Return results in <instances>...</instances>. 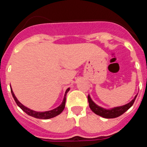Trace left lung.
Returning <instances> with one entry per match:
<instances>
[{"mask_svg":"<svg viewBox=\"0 0 147 147\" xmlns=\"http://www.w3.org/2000/svg\"><path fill=\"white\" fill-rule=\"evenodd\" d=\"M137 95H138L135 96L134 98H133L131 102L128 103V104H125V105L117 106V107H114L109 109H104V108L97 105V104L92 100L90 96L89 95L88 96V100L90 109H91V111H92V112L95 113L97 114V115L101 116V117L104 118L110 119V118H115L119 117V116L122 115L123 113H124L126 111L129 110L130 108L133 106V103H134L136 97H137Z\"/></svg>","mask_w":147,"mask_h":147,"instance_id":"1","label":"left lung"}]
</instances>
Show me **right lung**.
Wrapping results in <instances>:
<instances>
[{"label":"right lung","mask_w":147,"mask_h":147,"mask_svg":"<svg viewBox=\"0 0 147 147\" xmlns=\"http://www.w3.org/2000/svg\"><path fill=\"white\" fill-rule=\"evenodd\" d=\"M11 88V95L13 96V98L16 102V104L19 106L20 108L23 110L25 113H27L28 115L32 116V117L37 118V119H50V118L55 117L56 116L59 115L61 114L62 113V111H63V109H65V101H66V95L67 93L69 90H70V88H68L66 90H65V95H64L63 102H62L61 105H59L58 107L55 108V109H52V110L48 111H43V112H38V111H35L32 110V109H29V108L25 106L23 104H22L18 100L17 98L15 96L14 92H13L12 89H11V87H10Z\"/></svg>","instance_id":"right-lung-1"}]
</instances>
